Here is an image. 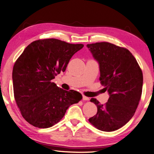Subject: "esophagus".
Here are the masks:
<instances>
[{
    "instance_id": "34e87169",
    "label": "esophagus",
    "mask_w": 154,
    "mask_h": 154,
    "mask_svg": "<svg viewBox=\"0 0 154 154\" xmlns=\"http://www.w3.org/2000/svg\"><path fill=\"white\" fill-rule=\"evenodd\" d=\"M89 99V98L88 97H86L85 95H83V100L84 101H88Z\"/></svg>"
}]
</instances>
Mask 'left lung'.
Here are the masks:
<instances>
[{"label":"left lung","instance_id":"1","mask_svg":"<svg viewBox=\"0 0 154 154\" xmlns=\"http://www.w3.org/2000/svg\"><path fill=\"white\" fill-rule=\"evenodd\" d=\"M87 47L99 63V80L109 95L105 105L91 99L90 101L97 105V112L89 122L101 131H116L125 125L137 109L142 93V71L125 48L107 42Z\"/></svg>","mask_w":154,"mask_h":154}]
</instances>
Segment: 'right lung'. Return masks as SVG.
<instances>
[{"label":"right lung","instance_id":"obj_1","mask_svg":"<svg viewBox=\"0 0 154 154\" xmlns=\"http://www.w3.org/2000/svg\"><path fill=\"white\" fill-rule=\"evenodd\" d=\"M83 46L56 38L40 39L29 44L17 59L13 70L14 96L30 124L52 127L69 106L82 99L80 93L65 91L51 81L65 71L72 56Z\"/></svg>","mask_w":154,"mask_h":154}]
</instances>
